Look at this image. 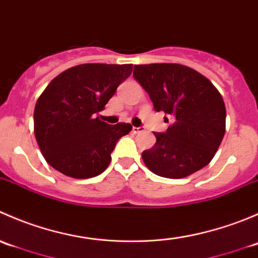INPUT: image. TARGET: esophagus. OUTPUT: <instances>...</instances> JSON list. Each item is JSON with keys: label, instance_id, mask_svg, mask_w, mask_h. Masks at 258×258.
<instances>
[{"label": "esophagus", "instance_id": "1", "mask_svg": "<svg viewBox=\"0 0 258 258\" xmlns=\"http://www.w3.org/2000/svg\"><path fill=\"white\" fill-rule=\"evenodd\" d=\"M132 131H134V134L139 135V134H142V132L145 131V128L144 127H134V128H132Z\"/></svg>", "mask_w": 258, "mask_h": 258}]
</instances>
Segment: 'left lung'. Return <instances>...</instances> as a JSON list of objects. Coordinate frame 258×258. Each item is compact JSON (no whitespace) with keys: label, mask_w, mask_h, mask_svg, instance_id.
<instances>
[{"label":"left lung","mask_w":258,"mask_h":258,"mask_svg":"<svg viewBox=\"0 0 258 258\" xmlns=\"http://www.w3.org/2000/svg\"><path fill=\"white\" fill-rule=\"evenodd\" d=\"M134 77L155 110L172 117L167 131L156 132L155 146L142 152L148 170L161 177L183 178L209 165L226 130L225 102L217 88L178 63L136 64Z\"/></svg>","instance_id":"8db88e82"}]
</instances>
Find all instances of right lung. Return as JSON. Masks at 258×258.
I'll return each mask as SVG.
<instances>
[{
  "instance_id": "obj_1",
  "label": "right lung",
  "mask_w": 258,
  "mask_h": 258,
  "mask_svg": "<svg viewBox=\"0 0 258 258\" xmlns=\"http://www.w3.org/2000/svg\"><path fill=\"white\" fill-rule=\"evenodd\" d=\"M132 64L83 63L54 77L36 102L35 136L54 170L74 178L101 175L117 141L130 123L108 124L97 113L105 108Z\"/></svg>"
}]
</instances>
